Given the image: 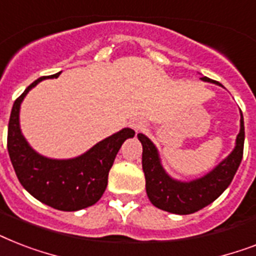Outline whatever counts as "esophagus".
I'll return each mask as SVG.
<instances>
[{
	"label": "esophagus",
	"instance_id": "34e87169",
	"mask_svg": "<svg viewBox=\"0 0 256 256\" xmlns=\"http://www.w3.org/2000/svg\"><path fill=\"white\" fill-rule=\"evenodd\" d=\"M130 124H132V128H134L136 132H140V130H142V128H144V122H142L140 118H134Z\"/></svg>",
	"mask_w": 256,
	"mask_h": 256
}]
</instances>
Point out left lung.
I'll return each mask as SVG.
<instances>
[{
  "label": "left lung",
  "instance_id": "obj_1",
  "mask_svg": "<svg viewBox=\"0 0 256 256\" xmlns=\"http://www.w3.org/2000/svg\"><path fill=\"white\" fill-rule=\"evenodd\" d=\"M202 81L222 86L207 77ZM138 140L142 144V168L146 178V192L150 202L160 210L171 214L187 215L200 210L212 203L230 186L239 164L242 162L244 144V122L240 112V130L235 140V148L228 156L200 178L183 182L174 179L166 172L160 162L158 148L148 136L140 132Z\"/></svg>",
  "mask_w": 256,
  "mask_h": 256
}]
</instances>
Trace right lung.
Listing matches in <instances>:
<instances>
[{"label":"right lung","mask_w":256,"mask_h":256,"mask_svg":"<svg viewBox=\"0 0 256 256\" xmlns=\"http://www.w3.org/2000/svg\"><path fill=\"white\" fill-rule=\"evenodd\" d=\"M58 74L38 78L16 100L8 128V152L18 180L30 195L57 210L77 211L100 200L116 152L136 132L122 128L70 160H53L36 152L21 132V104L34 86L46 78H57Z\"/></svg>","instance_id":"1"}]
</instances>
